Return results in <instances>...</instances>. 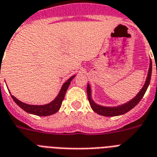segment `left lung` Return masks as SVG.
Returning <instances> with one entry per match:
<instances>
[{
    "label": "left lung",
    "instance_id": "obj_1",
    "mask_svg": "<svg viewBox=\"0 0 157 157\" xmlns=\"http://www.w3.org/2000/svg\"><path fill=\"white\" fill-rule=\"evenodd\" d=\"M151 67H152V64H151V60H150L148 73H147L146 82L144 84V87L141 89V90L139 91V94L133 99L129 101L128 103L120 105L118 107H103V106H101V105H98L94 103L92 98H91V88L88 84L87 85V94H88V99L91 108L93 109L94 112H95L96 113H98L101 116H103V117H117V116L123 115L129 112V111H130L132 108H134L140 102L142 98L144 97V94L147 91V89L148 87L150 81H151Z\"/></svg>",
    "mask_w": 157,
    "mask_h": 157
}]
</instances>
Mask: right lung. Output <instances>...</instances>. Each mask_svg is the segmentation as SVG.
Returning a JSON list of instances; mask_svg holds the SVG:
<instances>
[{
    "mask_svg": "<svg viewBox=\"0 0 157 157\" xmlns=\"http://www.w3.org/2000/svg\"><path fill=\"white\" fill-rule=\"evenodd\" d=\"M75 77V76H72L71 78H69L65 83L63 85L61 90L59 91V94L56 98H54V100L51 103H48L45 105H30L24 103L23 102H21L18 99L14 97V96L11 95L13 100L15 102L19 107L23 110H24L25 112L30 113V114L36 115V116H40V117H47V116H50L54 113H56L59 110V108L61 107L62 102L63 100L64 96L67 92V90L69 87V85L71 83V80Z\"/></svg>",
    "mask_w": 157,
    "mask_h": 157,
    "instance_id": "add662e5",
    "label": "right lung"
}]
</instances>
